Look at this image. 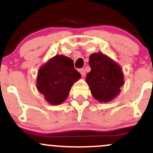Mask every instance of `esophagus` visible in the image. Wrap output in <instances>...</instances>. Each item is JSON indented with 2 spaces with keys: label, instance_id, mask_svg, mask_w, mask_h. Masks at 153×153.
I'll use <instances>...</instances> for the list:
<instances>
[{
  "label": "esophagus",
  "instance_id": "esophagus-1",
  "mask_svg": "<svg viewBox=\"0 0 153 153\" xmlns=\"http://www.w3.org/2000/svg\"><path fill=\"white\" fill-rule=\"evenodd\" d=\"M79 72H80V73L81 74L82 76H85V69H83V68H80V69H79Z\"/></svg>",
  "mask_w": 153,
  "mask_h": 153
}]
</instances>
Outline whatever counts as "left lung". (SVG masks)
Instances as JSON below:
<instances>
[{"mask_svg": "<svg viewBox=\"0 0 153 153\" xmlns=\"http://www.w3.org/2000/svg\"><path fill=\"white\" fill-rule=\"evenodd\" d=\"M89 65L91 71L88 73L86 82L93 96L100 102L111 101L124 84L121 68L101 53L91 54Z\"/></svg>", "mask_w": 153, "mask_h": 153, "instance_id": "1", "label": "left lung"}]
</instances>
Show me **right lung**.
<instances>
[{
	"label": "right lung",
	"mask_w": 153,
	"mask_h": 153,
	"mask_svg": "<svg viewBox=\"0 0 153 153\" xmlns=\"http://www.w3.org/2000/svg\"><path fill=\"white\" fill-rule=\"evenodd\" d=\"M80 78L73 59L56 55L39 71L37 88L49 103L58 105L67 99L72 85Z\"/></svg>",
	"instance_id": "obj_1"
}]
</instances>
